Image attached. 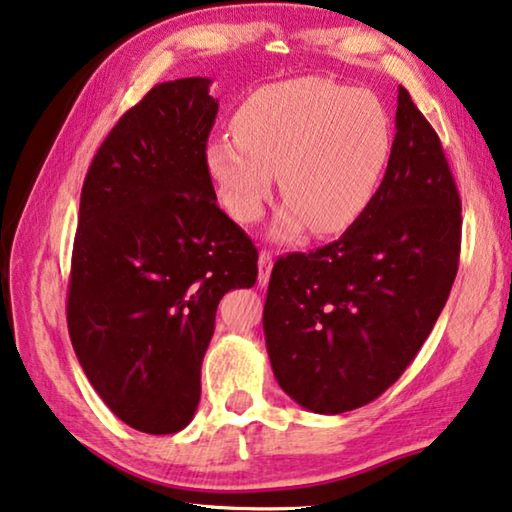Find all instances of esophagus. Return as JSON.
Segmentation results:
<instances>
[{"label":"esophagus","instance_id":"obj_1","mask_svg":"<svg viewBox=\"0 0 512 512\" xmlns=\"http://www.w3.org/2000/svg\"><path fill=\"white\" fill-rule=\"evenodd\" d=\"M270 274H272V251H261V254H258V283L265 286V283L270 281Z\"/></svg>","mask_w":512,"mask_h":512}]
</instances>
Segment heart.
Listing matches in <instances>:
<instances>
[{
  "label": "heart",
  "mask_w": 512,
  "mask_h": 512,
  "mask_svg": "<svg viewBox=\"0 0 512 512\" xmlns=\"http://www.w3.org/2000/svg\"><path fill=\"white\" fill-rule=\"evenodd\" d=\"M233 132L206 141L208 178L226 215L254 224L279 174L286 201L270 229L274 240H293L309 224L318 235L355 224L382 183L393 146L382 102L325 77L254 91L235 112Z\"/></svg>",
  "instance_id": "heart-1"
}]
</instances>
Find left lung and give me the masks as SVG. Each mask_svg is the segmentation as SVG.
Wrapping results in <instances>:
<instances>
[{"instance_id":"obj_1","label":"left lung","mask_w":512,"mask_h":512,"mask_svg":"<svg viewBox=\"0 0 512 512\" xmlns=\"http://www.w3.org/2000/svg\"><path fill=\"white\" fill-rule=\"evenodd\" d=\"M460 210L437 132L398 86L396 137L373 201L336 242L274 263L265 345L297 405L343 414L403 375L458 274Z\"/></svg>"}]
</instances>
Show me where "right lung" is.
I'll use <instances>...</instances> for the list:
<instances>
[{"label":"right lung","instance_id":"add662e5","mask_svg":"<svg viewBox=\"0 0 512 512\" xmlns=\"http://www.w3.org/2000/svg\"><path fill=\"white\" fill-rule=\"evenodd\" d=\"M217 107L208 77L153 86L82 187L70 341L109 410L148 435L194 419L217 304L258 277V251L219 210L203 164Z\"/></svg>","mask_w":512,"mask_h":512}]
</instances>
